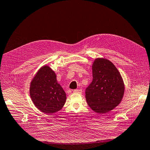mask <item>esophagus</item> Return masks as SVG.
Segmentation results:
<instances>
[{"label": "esophagus", "mask_w": 150, "mask_h": 150, "mask_svg": "<svg viewBox=\"0 0 150 150\" xmlns=\"http://www.w3.org/2000/svg\"><path fill=\"white\" fill-rule=\"evenodd\" d=\"M73 92L75 93H82V90L81 89H74L73 90Z\"/></svg>", "instance_id": "34e87169"}]
</instances>
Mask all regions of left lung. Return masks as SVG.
I'll list each match as a JSON object with an SVG mask.
<instances>
[{"mask_svg":"<svg viewBox=\"0 0 150 150\" xmlns=\"http://www.w3.org/2000/svg\"><path fill=\"white\" fill-rule=\"evenodd\" d=\"M124 83L118 70L105 59H96L93 65V81L86 89L89 106L105 113L117 106L123 96Z\"/></svg>","mask_w":150,"mask_h":150,"instance_id":"obj_1","label":"left lung"}]
</instances>
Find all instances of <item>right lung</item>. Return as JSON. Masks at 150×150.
Returning <instances> with one entry per match:
<instances>
[{"instance_id": "add662e5", "label": "right lung", "mask_w": 150, "mask_h": 150, "mask_svg": "<svg viewBox=\"0 0 150 150\" xmlns=\"http://www.w3.org/2000/svg\"><path fill=\"white\" fill-rule=\"evenodd\" d=\"M30 95L34 105L47 114L59 111L66 99V93L57 83L55 73L47 66L40 68L32 81Z\"/></svg>"}]
</instances>
